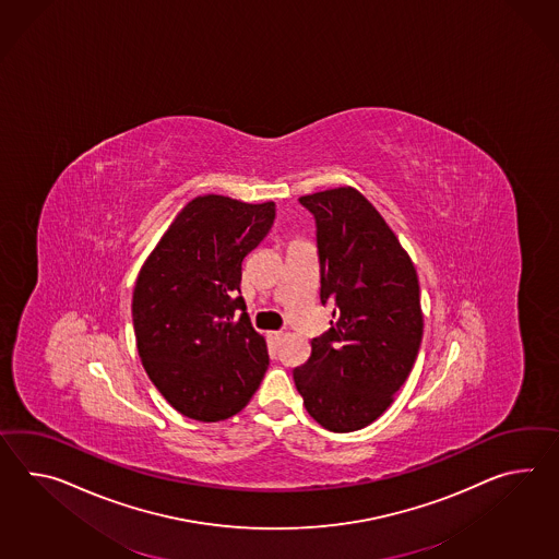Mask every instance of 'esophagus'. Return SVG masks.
<instances>
[{
    "mask_svg": "<svg viewBox=\"0 0 559 559\" xmlns=\"http://www.w3.org/2000/svg\"><path fill=\"white\" fill-rule=\"evenodd\" d=\"M266 337H269V343H271V345H278L281 340H283V333H281V331H269V333H266Z\"/></svg>",
    "mask_w": 559,
    "mask_h": 559,
    "instance_id": "1",
    "label": "esophagus"
}]
</instances>
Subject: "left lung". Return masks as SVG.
Masks as SVG:
<instances>
[{
  "label": "left lung",
  "mask_w": 559,
  "mask_h": 559,
  "mask_svg": "<svg viewBox=\"0 0 559 559\" xmlns=\"http://www.w3.org/2000/svg\"><path fill=\"white\" fill-rule=\"evenodd\" d=\"M317 222L328 333L293 378L311 418L331 432L378 420L414 368L423 341L420 285L397 236L355 188L299 198Z\"/></svg>",
  "instance_id": "left-lung-1"
}]
</instances>
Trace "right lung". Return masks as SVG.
<instances>
[{
    "label": "right lung",
    "instance_id": "1",
    "mask_svg": "<svg viewBox=\"0 0 559 559\" xmlns=\"http://www.w3.org/2000/svg\"><path fill=\"white\" fill-rule=\"evenodd\" d=\"M273 222L274 202L198 195L139 271L136 352L155 388L191 420L238 414L269 368L266 341L246 313L240 281L242 260Z\"/></svg>",
    "mask_w": 559,
    "mask_h": 559
}]
</instances>
